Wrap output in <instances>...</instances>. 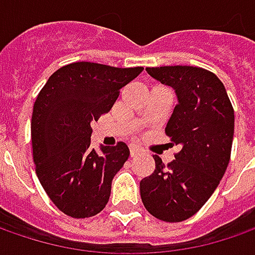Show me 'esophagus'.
Returning <instances> with one entry per match:
<instances>
[{
	"mask_svg": "<svg viewBox=\"0 0 255 255\" xmlns=\"http://www.w3.org/2000/svg\"><path fill=\"white\" fill-rule=\"evenodd\" d=\"M129 150H130V156H136L137 153L140 152V147H137V146H129Z\"/></svg>",
	"mask_w": 255,
	"mask_h": 255,
	"instance_id": "1",
	"label": "esophagus"
}]
</instances>
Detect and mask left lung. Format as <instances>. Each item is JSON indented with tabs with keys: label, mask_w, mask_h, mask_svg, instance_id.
Here are the masks:
<instances>
[{
	"label": "left lung",
	"mask_w": 255,
	"mask_h": 255,
	"mask_svg": "<svg viewBox=\"0 0 255 255\" xmlns=\"http://www.w3.org/2000/svg\"><path fill=\"white\" fill-rule=\"evenodd\" d=\"M146 71L176 91L179 102L164 132L180 150L167 164L153 156L156 167L140 181V197L153 217L179 223L200 210L226 173L234 109L223 82L207 69L176 65Z\"/></svg>",
	"instance_id": "8db88e82"
}]
</instances>
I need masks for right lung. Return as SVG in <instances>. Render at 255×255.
<instances>
[{
	"mask_svg": "<svg viewBox=\"0 0 255 255\" xmlns=\"http://www.w3.org/2000/svg\"><path fill=\"white\" fill-rule=\"evenodd\" d=\"M142 66L115 68L93 62L65 65L38 93L31 121L35 171L59 210L74 219L96 216L109 201L115 174L129 147H91L92 125L116 102L121 88Z\"/></svg>",
	"mask_w": 255,
	"mask_h": 255,
	"instance_id": "add662e5",
	"label": "right lung"
}]
</instances>
